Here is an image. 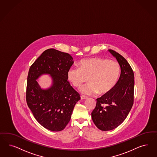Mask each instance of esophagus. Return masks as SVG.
<instances>
[{
	"label": "esophagus",
	"instance_id": "34e87169",
	"mask_svg": "<svg viewBox=\"0 0 157 157\" xmlns=\"http://www.w3.org/2000/svg\"><path fill=\"white\" fill-rule=\"evenodd\" d=\"M81 100H84V99H86L88 98V97L87 96H84V95H81Z\"/></svg>",
	"mask_w": 157,
	"mask_h": 157
}]
</instances>
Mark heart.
<instances>
[{"mask_svg":"<svg viewBox=\"0 0 157 157\" xmlns=\"http://www.w3.org/2000/svg\"><path fill=\"white\" fill-rule=\"evenodd\" d=\"M120 75L118 62L101 58L81 60L78 67H71L67 72V78L73 86H80L88 77L89 83L81 86L79 91L86 95L99 93L105 95L116 86Z\"/></svg>","mask_w":157,"mask_h":157,"instance_id":"obj_1","label":"heart"}]
</instances>
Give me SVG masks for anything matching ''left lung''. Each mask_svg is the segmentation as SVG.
<instances>
[{"label": "left lung", "mask_w": 157, "mask_h": 157, "mask_svg": "<svg viewBox=\"0 0 157 157\" xmlns=\"http://www.w3.org/2000/svg\"><path fill=\"white\" fill-rule=\"evenodd\" d=\"M108 51L116 58L121 74L115 87L96 99V107L91 113L95 125L103 131L115 129L125 120L133 104L135 84L133 71L127 60L116 51Z\"/></svg>", "instance_id": "obj_1"}]
</instances>
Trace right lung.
<instances>
[{"instance_id": "right-lung-1", "label": "right lung", "mask_w": 157, "mask_h": 157, "mask_svg": "<svg viewBox=\"0 0 157 157\" xmlns=\"http://www.w3.org/2000/svg\"><path fill=\"white\" fill-rule=\"evenodd\" d=\"M72 56L50 48L44 51L30 66L26 87V102L41 125L51 131L63 130L71 120L80 95L67 81V72L73 64ZM48 74L52 85L44 89L36 80Z\"/></svg>"}]
</instances>
